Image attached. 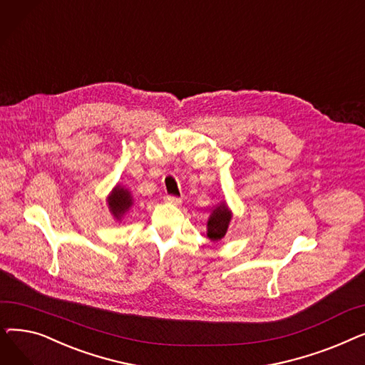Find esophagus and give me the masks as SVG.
I'll list each match as a JSON object with an SVG mask.
<instances>
[{
	"mask_svg": "<svg viewBox=\"0 0 365 365\" xmlns=\"http://www.w3.org/2000/svg\"><path fill=\"white\" fill-rule=\"evenodd\" d=\"M165 201L170 202V204H175V205L182 204V200H180L179 197H173V195H167V197H165Z\"/></svg>",
	"mask_w": 365,
	"mask_h": 365,
	"instance_id": "1",
	"label": "esophagus"
}]
</instances>
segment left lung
Here are the masks:
<instances>
[{"instance_id": "left-lung-1", "label": "left lung", "mask_w": 365, "mask_h": 365, "mask_svg": "<svg viewBox=\"0 0 365 365\" xmlns=\"http://www.w3.org/2000/svg\"><path fill=\"white\" fill-rule=\"evenodd\" d=\"M231 219H232V213L231 210L227 208V205L225 202L217 205L213 210V213L210 215V219L207 222V237L212 241L222 240L227 231V226Z\"/></svg>"}]
</instances>
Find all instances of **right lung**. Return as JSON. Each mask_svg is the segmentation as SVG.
Returning a JSON list of instances; mask_svg holds the SVG:
<instances>
[{"instance_id":"add662e5","label":"right lung","mask_w":365,"mask_h":365,"mask_svg":"<svg viewBox=\"0 0 365 365\" xmlns=\"http://www.w3.org/2000/svg\"><path fill=\"white\" fill-rule=\"evenodd\" d=\"M108 205L112 216L117 220H121L125 212H128V208L133 205V198H131V194L128 192V189L123 187L121 185L115 186L112 189L110 195L108 197Z\"/></svg>"}]
</instances>
